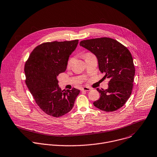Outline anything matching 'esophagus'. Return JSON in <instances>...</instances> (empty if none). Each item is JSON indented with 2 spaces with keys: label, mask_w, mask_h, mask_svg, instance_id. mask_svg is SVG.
Instances as JSON below:
<instances>
[{
  "label": "esophagus",
  "mask_w": 157,
  "mask_h": 157,
  "mask_svg": "<svg viewBox=\"0 0 157 157\" xmlns=\"http://www.w3.org/2000/svg\"><path fill=\"white\" fill-rule=\"evenodd\" d=\"M81 90L82 91H86L87 92V91H90L91 90V89L90 87H82L81 89Z\"/></svg>",
  "instance_id": "1"
}]
</instances>
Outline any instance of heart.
<instances>
[{
	"label": "heart",
	"instance_id": "heart-1",
	"mask_svg": "<svg viewBox=\"0 0 157 157\" xmlns=\"http://www.w3.org/2000/svg\"><path fill=\"white\" fill-rule=\"evenodd\" d=\"M90 54H86V56H87V55H90ZM72 61H73V59L71 58V59H70L69 60V61H68V65H70V64L71 63Z\"/></svg>",
	"mask_w": 157,
	"mask_h": 157
}]
</instances>
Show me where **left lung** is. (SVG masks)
<instances>
[{
    "instance_id": "8db88e82",
    "label": "left lung",
    "mask_w": 157,
    "mask_h": 157,
    "mask_svg": "<svg viewBox=\"0 0 157 157\" xmlns=\"http://www.w3.org/2000/svg\"><path fill=\"white\" fill-rule=\"evenodd\" d=\"M80 46L95 56L101 73L110 78L108 89H97L100 94L93 104L107 112L122 107L129 98L133 87L135 68L129 50L117 40L101 37L81 41Z\"/></svg>"
}]
</instances>
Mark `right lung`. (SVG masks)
I'll use <instances>...</instances> for the list:
<instances>
[{"label": "right lung", "mask_w": 157, "mask_h": 157, "mask_svg": "<svg viewBox=\"0 0 157 157\" xmlns=\"http://www.w3.org/2000/svg\"><path fill=\"white\" fill-rule=\"evenodd\" d=\"M78 40L43 43L31 52L25 66L26 84L39 108L60 117L71 110L79 89L62 90L57 76L65 71Z\"/></svg>", "instance_id": "1"}]
</instances>
